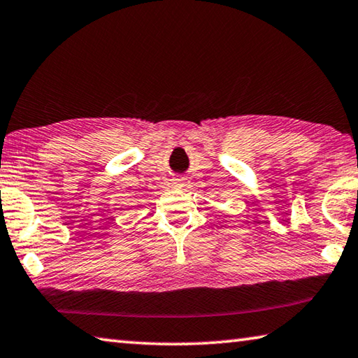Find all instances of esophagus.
I'll list each match as a JSON object with an SVG mask.
<instances>
[{
  "mask_svg": "<svg viewBox=\"0 0 358 358\" xmlns=\"http://www.w3.org/2000/svg\"><path fill=\"white\" fill-rule=\"evenodd\" d=\"M173 181H175V185H177V186H183V178H175Z\"/></svg>",
  "mask_w": 358,
  "mask_h": 358,
  "instance_id": "esophagus-1",
  "label": "esophagus"
}]
</instances>
